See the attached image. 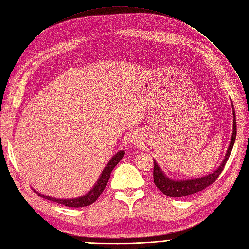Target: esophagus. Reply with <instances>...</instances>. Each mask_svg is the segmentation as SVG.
<instances>
[{"label":"esophagus","instance_id":"1","mask_svg":"<svg viewBox=\"0 0 249 249\" xmlns=\"http://www.w3.org/2000/svg\"><path fill=\"white\" fill-rule=\"evenodd\" d=\"M131 142H132V143H136V139L134 137H132L131 138Z\"/></svg>","mask_w":249,"mask_h":249}]
</instances>
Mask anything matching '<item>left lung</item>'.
<instances>
[{
  "label": "left lung",
  "instance_id": "8db88e82",
  "mask_svg": "<svg viewBox=\"0 0 249 249\" xmlns=\"http://www.w3.org/2000/svg\"><path fill=\"white\" fill-rule=\"evenodd\" d=\"M233 134L231 138V142L229 148L227 150L226 155H225V159L223 163L220 165V167L213 173H210L207 176L204 177H199V178L193 179V180H179V181H174L170 180L167 178L165 174L162 172L160 167L157 165L156 161L154 160V169H153V177H154V183L160 189V191L168 196L171 197H182L186 196L189 195L196 194L197 192L203 191L206 187L209 185L214 183L221 172L223 171L225 165H226L230 154L232 152L233 146H234V142L236 139V117H235V112L233 110Z\"/></svg>",
  "mask_w": 249,
  "mask_h": 249
}]
</instances>
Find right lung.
Wrapping results in <instances>:
<instances>
[{
	"mask_svg": "<svg viewBox=\"0 0 249 249\" xmlns=\"http://www.w3.org/2000/svg\"><path fill=\"white\" fill-rule=\"evenodd\" d=\"M124 155V151H120L117 154H115V155L111 158V160L108 162V164L106 165V167L104 168L102 174L100 175V178L97 181V183L95 184V186H94L91 189V191L87 195H85L84 196H81V197H78V198H73V199H57V198H53V197H51V196H43V195L38 194V193L37 194H38L39 196H41L43 198L52 200V202H54V203H57V204L64 205L66 207L82 208V207L89 206V205H91V204L95 202V200L99 197V196L102 194L106 184H107V182H108V179L110 178L111 171L118 164V162L122 160Z\"/></svg>",
	"mask_w": 249,
	"mask_h": 249,
	"instance_id": "right-lung-1",
	"label": "right lung"
}]
</instances>
